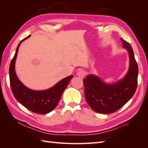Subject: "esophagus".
<instances>
[{"mask_svg": "<svg viewBox=\"0 0 148 148\" xmlns=\"http://www.w3.org/2000/svg\"><path fill=\"white\" fill-rule=\"evenodd\" d=\"M85 74H86V73H85V71L83 70H79V71H78V73H77V75L79 77L82 78H83L84 77Z\"/></svg>", "mask_w": 148, "mask_h": 148, "instance_id": "1", "label": "esophagus"}]
</instances>
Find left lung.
Listing matches in <instances>:
<instances>
[{
  "instance_id": "left-lung-1",
  "label": "left lung",
  "mask_w": 148,
  "mask_h": 148,
  "mask_svg": "<svg viewBox=\"0 0 148 148\" xmlns=\"http://www.w3.org/2000/svg\"><path fill=\"white\" fill-rule=\"evenodd\" d=\"M120 40L129 56V69L126 75L112 83H107L92 74L87 75L83 79L85 98L91 108L97 113L115 112L126 104L136 91L138 66L133 50L128 42L123 39Z\"/></svg>"
}]
</instances>
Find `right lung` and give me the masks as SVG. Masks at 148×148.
I'll return each mask as SVG.
<instances>
[{
    "label": "right lung",
    "instance_id": "add662e5",
    "mask_svg": "<svg viewBox=\"0 0 148 148\" xmlns=\"http://www.w3.org/2000/svg\"><path fill=\"white\" fill-rule=\"evenodd\" d=\"M31 36L23 39L18 45L15 56L9 67L10 83L13 95L17 101L33 112L46 114L54 109L59 102L62 93L73 76L71 75L57 83L54 86L45 90L36 91L26 87L18 78L15 72V61L21 42Z\"/></svg>",
    "mask_w": 148,
    "mask_h": 148
}]
</instances>
